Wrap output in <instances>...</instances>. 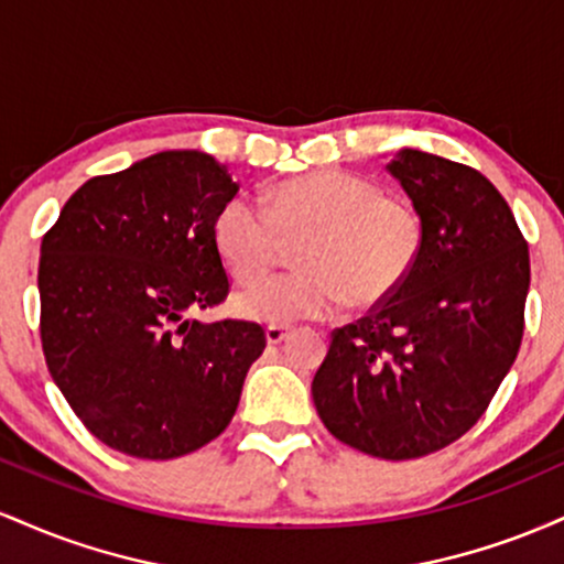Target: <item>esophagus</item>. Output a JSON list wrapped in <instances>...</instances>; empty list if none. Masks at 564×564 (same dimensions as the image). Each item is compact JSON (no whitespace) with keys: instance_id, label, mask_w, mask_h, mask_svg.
<instances>
[{"instance_id":"34e87169","label":"esophagus","mask_w":564,"mask_h":564,"mask_svg":"<svg viewBox=\"0 0 564 564\" xmlns=\"http://www.w3.org/2000/svg\"><path fill=\"white\" fill-rule=\"evenodd\" d=\"M289 332H291L289 326H278V323H270V326L264 328V336H268L270 345H281V341L289 336Z\"/></svg>"}]
</instances>
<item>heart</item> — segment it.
Masks as SVG:
<instances>
[{"instance_id": "1", "label": "heart", "mask_w": 564, "mask_h": 564, "mask_svg": "<svg viewBox=\"0 0 564 564\" xmlns=\"http://www.w3.org/2000/svg\"><path fill=\"white\" fill-rule=\"evenodd\" d=\"M296 238L300 270L243 291L236 310L246 318H328L345 302L364 310L390 300L422 257L424 219L408 198L341 170L283 180L264 193V206L232 196L215 217V246L241 283L268 275L283 241Z\"/></svg>"}]
</instances>
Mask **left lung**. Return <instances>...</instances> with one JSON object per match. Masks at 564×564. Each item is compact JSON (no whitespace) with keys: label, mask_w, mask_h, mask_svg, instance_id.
<instances>
[{"label":"left lung","mask_w":564,"mask_h":564,"mask_svg":"<svg viewBox=\"0 0 564 564\" xmlns=\"http://www.w3.org/2000/svg\"><path fill=\"white\" fill-rule=\"evenodd\" d=\"M387 170L424 219L422 257L390 300L334 328L313 400L349 448L408 462L467 435L494 400L525 332L530 254L471 166L403 148Z\"/></svg>","instance_id":"1"}]
</instances>
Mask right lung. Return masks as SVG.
Here are the masks:
<instances>
[{
	"instance_id": "right-lung-1",
	"label": "right lung",
	"mask_w": 564,
	"mask_h": 564,
	"mask_svg": "<svg viewBox=\"0 0 564 564\" xmlns=\"http://www.w3.org/2000/svg\"><path fill=\"white\" fill-rule=\"evenodd\" d=\"M236 193L209 153L164 151L87 180L44 232V360L108 448L164 462L230 424L264 328L191 313L228 300L215 217Z\"/></svg>"
}]
</instances>
